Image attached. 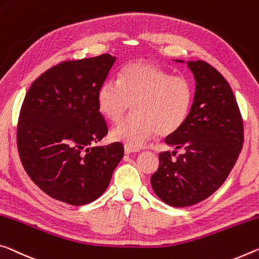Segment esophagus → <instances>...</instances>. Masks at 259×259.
<instances>
[{
	"label": "esophagus",
	"mask_w": 259,
	"mask_h": 259,
	"mask_svg": "<svg viewBox=\"0 0 259 259\" xmlns=\"http://www.w3.org/2000/svg\"><path fill=\"white\" fill-rule=\"evenodd\" d=\"M134 152H137L136 150H134V149H131V147H129V146H124V153L125 154H130V153H134Z\"/></svg>",
	"instance_id": "1"
}]
</instances>
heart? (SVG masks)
<instances>
[{
  "label": "heart",
  "instance_id": "heart-1",
  "mask_svg": "<svg viewBox=\"0 0 259 259\" xmlns=\"http://www.w3.org/2000/svg\"><path fill=\"white\" fill-rule=\"evenodd\" d=\"M97 100L99 112L113 123L120 122L134 106L136 115L115 126L110 136L137 150L155 133L169 136L182 128L192 107L194 90L186 77L137 61L121 69L117 84L105 81Z\"/></svg>",
  "mask_w": 259,
  "mask_h": 259
}]
</instances>
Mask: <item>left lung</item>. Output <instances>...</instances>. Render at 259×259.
<instances>
[{
    "label": "left lung",
    "mask_w": 259,
    "mask_h": 259,
    "mask_svg": "<svg viewBox=\"0 0 259 259\" xmlns=\"http://www.w3.org/2000/svg\"><path fill=\"white\" fill-rule=\"evenodd\" d=\"M188 67L196 80L190 114L166 138L175 151L159 154V168L151 176L155 195L174 207L197 204L218 190L243 145V121L228 81L205 61ZM178 149L184 153L173 159Z\"/></svg>",
    "instance_id": "left-lung-1"
}]
</instances>
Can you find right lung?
Here are the masks:
<instances>
[{
    "instance_id": "add662e5",
    "label": "right lung",
    "mask_w": 259,
    "mask_h": 259,
    "mask_svg": "<svg viewBox=\"0 0 259 259\" xmlns=\"http://www.w3.org/2000/svg\"><path fill=\"white\" fill-rule=\"evenodd\" d=\"M116 57L102 54L54 65L32 83L17 124V147L27 175L45 194L85 205L104 194L123 145L93 146L108 133L98 91Z\"/></svg>"
}]
</instances>
